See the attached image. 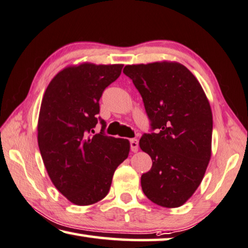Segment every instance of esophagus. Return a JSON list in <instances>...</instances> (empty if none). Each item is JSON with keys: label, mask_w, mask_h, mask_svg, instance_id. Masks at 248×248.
<instances>
[{"label": "esophagus", "mask_w": 248, "mask_h": 248, "mask_svg": "<svg viewBox=\"0 0 248 248\" xmlns=\"http://www.w3.org/2000/svg\"><path fill=\"white\" fill-rule=\"evenodd\" d=\"M129 142H131V149L133 153H137L138 151V140H135V138H133V140H129Z\"/></svg>", "instance_id": "1"}]
</instances>
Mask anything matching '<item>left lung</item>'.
<instances>
[{"label": "left lung", "mask_w": 248, "mask_h": 248, "mask_svg": "<svg viewBox=\"0 0 248 248\" xmlns=\"http://www.w3.org/2000/svg\"><path fill=\"white\" fill-rule=\"evenodd\" d=\"M155 133L140 147L153 167L141 175L142 192L157 205L177 208L201 185L211 158L212 112L202 85L183 64L161 61L126 65Z\"/></svg>", "instance_id": "obj_1"}]
</instances>
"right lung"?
I'll list each match as a JSON object with an SVG mask.
<instances>
[{
  "label": "right lung",
  "instance_id": "right-lung-1",
  "mask_svg": "<svg viewBox=\"0 0 248 248\" xmlns=\"http://www.w3.org/2000/svg\"><path fill=\"white\" fill-rule=\"evenodd\" d=\"M123 64L69 65L52 78L38 119V145L52 183L77 206L107 196L116 168L128 157L127 140L94 134L103 90ZM102 129L106 123L101 120ZM101 129V131H102Z\"/></svg>",
  "mask_w": 248,
  "mask_h": 248
}]
</instances>
